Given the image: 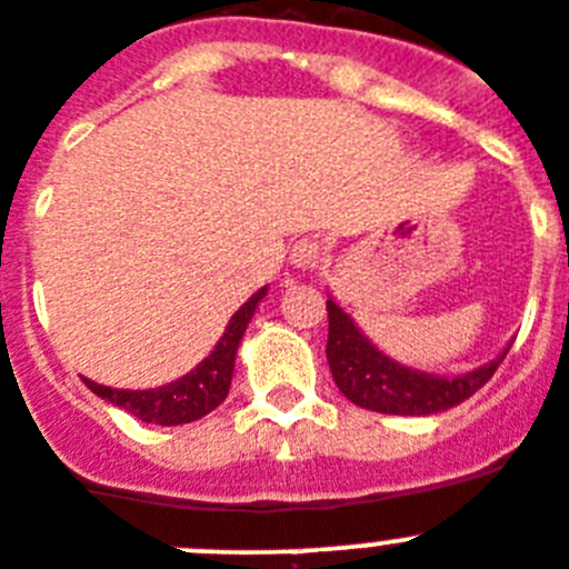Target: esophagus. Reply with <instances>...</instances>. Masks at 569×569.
<instances>
[{"label": "esophagus", "instance_id": "1", "mask_svg": "<svg viewBox=\"0 0 569 569\" xmlns=\"http://www.w3.org/2000/svg\"><path fill=\"white\" fill-rule=\"evenodd\" d=\"M322 244L313 241V238H299L293 244V250H290V261H293V267H299V270H317V267L322 264Z\"/></svg>", "mask_w": 569, "mask_h": 569}]
</instances>
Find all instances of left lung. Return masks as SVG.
<instances>
[{"label": "left lung", "instance_id": "left-lung-1", "mask_svg": "<svg viewBox=\"0 0 569 569\" xmlns=\"http://www.w3.org/2000/svg\"><path fill=\"white\" fill-rule=\"evenodd\" d=\"M507 351L509 345L495 359L458 377L409 368L382 353L339 308L337 299L328 296V348H325L328 366L339 391L359 409L400 417H423L455 409L492 380Z\"/></svg>", "mask_w": 569, "mask_h": 569}]
</instances>
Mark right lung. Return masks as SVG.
Here are the masks:
<instances>
[{
    "instance_id": "right-lung-1",
    "label": "right lung",
    "mask_w": 569,
    "mask_h": 569,
    "mask_svg": "<svg viewBox=\"0 0 569 569\" xmlns=\"http://www.w3.org/2000/svg\"><path fill=\"white\" fill-rule=\"evenodd\" d=\"M267 296V284L247 299L241 308L232 313L227 322L224 333L218 339V345L210 351V357H203L196 368L178 380L167 382V386L146 388V391H132V388H111L100 386L94 380H86V386L94 391L97 397L109 400L111 406H120L123 411L134 415L143 423L154 426H181L201 420L203 415H210L227 400L232 382V368H236L238 345L244 339L247 325H250L252 313L259 308V302Z\"/></svg>"
}]
</instances>
